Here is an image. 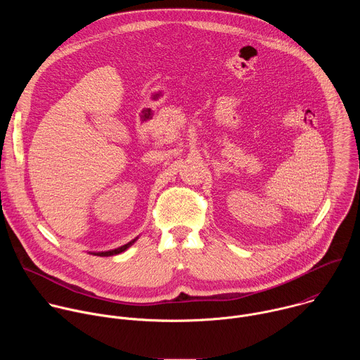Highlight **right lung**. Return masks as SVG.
<instances>
[{
    "mask_svg": "<svg viewBox=\"0 0 360 360\" xmlns=\"http://www.w3.org/2000/svg\"><path fill=\"white\" fill-rule=\"evenodd\" d=\"M136 239H138V238H135V239H132L131 242L125 243L124 246L117 248V249H112V250H107V252H89V253H91V255H95V256H112V255H118V253H121V252L127 250L131 245H134V242H135Z\"/></svg>",
    "mask_w": 360,
    "mask_h": 360,
    "instance_id": "1",
    "label": "right lung"
}]
</instances>
